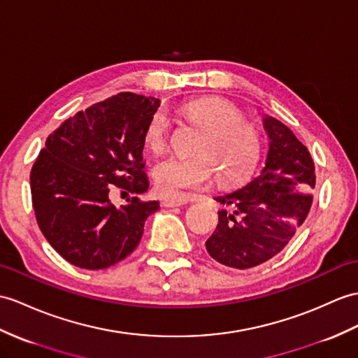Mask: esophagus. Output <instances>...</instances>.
I'll return each mask as SVG.
<instances>
[{"label":"esophagus","instance_id":"obj_1","mask_svg":"<svg viewBox=\"0 0 358 358\" xmlns=\"http://www.w3.org/2000/svg\"><path fill=\"white\" fill-rule=\"evenodd\" d=\"M187 203H189V198H186V196H176V198H164L163 199L164 207H177V206H182Z\"/></svg>","mask_w":358,"mask_h":358}]
</instances>
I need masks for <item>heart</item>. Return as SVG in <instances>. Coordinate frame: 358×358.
<instances>
[{
	"mask_svg": "<svg viewBox=\"0 0 358 358\" xmlns=\"http://www.w3.org/2000/svg\"><path fill=\"white\" fill-rule=\"evenodd\" d=\"M181 114L204 127L195 146V155L164 157L154 166L155 187L163 195L180 190L201 189L220 173L222 182H238L245 178L259 155L261 141L252 123L241 119L238 108L218 96H204L182 103ZM171 123L163 111L149 119L145 145L152 152L164 149Z\"/></svg>",
	"mask_w": 358,
	"mask_h": 358,
	"instance_id": "heart-1",
	"label": "heart"
}]
</instances>
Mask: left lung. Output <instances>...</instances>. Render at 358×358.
Here are the masks:
<instances>
[{"label": "left lung", "instance_id": "left-lung-1", "mask_svg": "<svg viewBox=\"0 0 358 358\" xmlns=\"http://www.w3.org/2000/svg\"><path fill=\"white\" fill-rule=\"evenodd\" d=\"M270 145L262 171L245 186L215 196L224 209L206 241L215 261L245 270L264 264L284 248L306 220L315 186L311 154L293 131L264 115Z\"/></svg>", "mask_w": 358, "mask_h": 358}]
</instances>
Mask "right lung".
I'll list each match as a JSON object with an SVG mask.
<instances>
[{
	"label": "right lung",
	"mask_w": 358,
	"mask_h": 358,
	"mask_svg": "<svg viewBox=\"0 0 358 358\" xmlns=\"http://www.w3.org/2000/svg\"><path fill=\"white\" fill-rule=\"evenodd\" d=\"M155 97L120 93L66 119L48 136L30 172L38 226L55 250L79 268L102 270L134 252L159 201L111 203L114 189L149 187L143 146ZM122 192V194H123Z\"/></svg>",
	"instance_id": "right-lung-1"
}]
</instances>
